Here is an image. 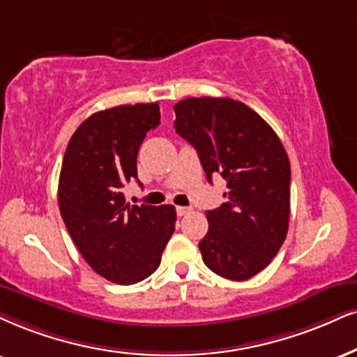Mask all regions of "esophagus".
<instances>
[{
	"mask_svg": "<svg viewBox=\"0 0 357 357\" xmlns=\"http://www.w3.org/2000/svg\"><path fill=\"white\" fill-rule=\"evenodd\" d=\"M175 210H177L178 217H183V215H188V213L192 212L190 206H177V208H175Z\"/></svg>",
	"mask_w": 357,
	"mask_h": 357,
	"instance_id": "obj_1",
	"label": "esophagus"
}]
</instances>
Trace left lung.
<instances>
[{
    "label": "left lung",
    "mask_w": 357,
    "mask_h": 357,
    "mask_svg": "<svg viewBox=\"0 0 357 357\" xmlns=\"http://www.w3.org/2000/svg\"><path fill=\"white\" fill-rule=\"evenodd\" d=\"M175 130L195 147L206 178L227 180L225 204L208 210L199 248L227 280L245 281L270 265L289 223V158L276 132L230 98H187L174 105Z\"/></svg>",
    "instance_id": "left-lung-1"
}]
</instances>
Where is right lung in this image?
<instances>
[{
	"label": "right lung",
	"mask_w": 357,
	"mask_h": 357,
	"mask_svg": "<svg viewBox=\"0 0 357 357\" xmlns=\"http://www.w3.org/2000/svg\"><path fill=\"white\" fill-rule=\"evenodd\" d=\"M158 124L157 102L117 105L87 117L66 147L61 217L87 265L117 284L151 276L175 231L174 205H129L122 193L137 180L139 147Z\"/></svg>",
	"instance_id": "obj_1"
}]
</instances>
